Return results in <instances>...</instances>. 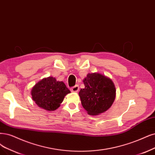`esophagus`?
<instances>
[{
  "label": "esophagus",
  "mask_w": 155,
  "mask_h": 155,
  "mask_svg": "<svg viewBox=\"0 0 155 155\" xmlns=\"http://www.w3.org/2000/svg\"><path fill=\"white\" fill-rule=\"evenodd\" d=\"M71 91H72V92H75V93H77L78 91H79V86L78 85H74V86H73V87L71 88Z\"/></svg>",
  "instance_id": "obj_1"
}]
</instances>
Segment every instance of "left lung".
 <instances>
[{
	"instance_id": "8db88e82",
	"label": "left lung",
	"mask_w": 155,
	"mask_h": 155,
	"mask_svg": "<svg viewBox=\"0 0 155 155\" xmlns=\"http://www.w3.org/2000/svg\"><path fill=\"white\" fill-rule=\"evenodd\" d=\"M85 87L79 92L81 104L89 115L107 111L116 98V88L110 78L99 73H89L84 80Z\"/></svg>"
}]
</instances>
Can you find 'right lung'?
<instances>
[{
    "label": "right lung",
    "instance_id": "1",
    "mask_svg": "<svg viewBox=\"0 0 155 155\" xmlns=\"http://www.w3.org/2000/svg\"><path fill=\"white\" fill-rule=\"evenodd\" d=\"M70 93L63 82L57 81L52 77L43 78L32 89V100L44 109L53 111L58 108L64 98Z\"/></svg>",
    "mask_w": 155,
    "mask_h": 155
}]
</instances>
